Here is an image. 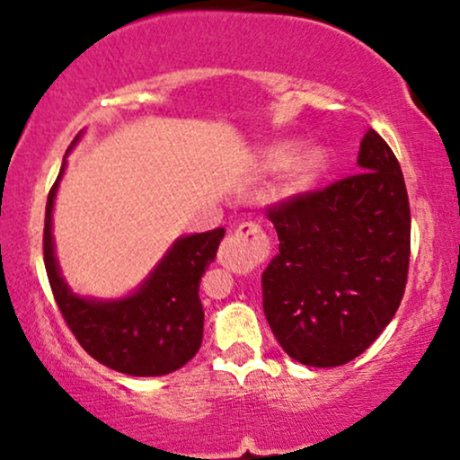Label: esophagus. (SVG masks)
Instances as JSON below:
<instances>
[{
  "label": "esophagus",
  "mask_w": 460,
  "mask_h": 460,
  "mask_svg": "<svg viewBox=\"0 0 460 460\" xmlns=\"http://www.w3.org/2000/svg\"><path fill=\"white\" fill-rule=\"evenodd\" d=\"M268 252H270V240L266 231L257 223H242L220 244L218 261L234 272L246 274L266 261Z\"/></svg>",
  "instance_id": "1"
}]
</instances>
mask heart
<instances>
[{
    "label": "heart",
    "mask_w": 460,
    "mask_h": 460,
    "mask_svg": "<svg viewBox=\"0 0 460 460\" xmlns=\"http://www.w3.org/2000/svg\"><path fill=\"white\" fill-rule=\"evenodd\" d=\"M289 162H292V149L289 146H279V149L268 153L266 168L268 171H281ZM324 151L320 149H305L303 153H298L296 160L292 164V172H289V179H292L294 186L303 188L314 181L318 177V172L324 168Z\"/></svg>",
    "instance_id": "heart-1"
}]
</instances>
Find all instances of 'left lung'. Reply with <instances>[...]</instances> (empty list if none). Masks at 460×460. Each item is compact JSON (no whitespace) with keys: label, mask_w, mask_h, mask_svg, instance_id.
<instances>
[{"label":"left lung","mask_w":460,"mask_h":460,"mask_svg":"<svg viewBox=\"0 0 460 460\" xmlns=\"http://www.w3.org/2000/svg\"><path fill=\"white\" fill-rule=\"evenodd\" d=\"M358 172L268 209L279 255L261 274L263 314L294 361L337 367L361 355L404 296L411 209L400 164L374 129Z\"/></svg>","instance_id":"obj_1"}]
</instances>
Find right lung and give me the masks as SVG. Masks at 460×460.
<instances>
[{
  "label": "right lung",
  "instance_id": "obj_1",
  "mask_svg": "<svg viewBox=\"0 0 460 460\" xmlns=\"http://www.w3.org/2000/svg\"><path fill=\"white\" fill-rule=\"evenodd\" d=\"M79 140H73V145ZM60 168L45 209L43 252L51 292L79 346L105 367L129 376H164L183 367L203 341L199 283L214 261L225 229L183 235L129 296L84 298L71 292L58 266L51 235L54 199L65 175Z\"/></svg>",
  "mask_w": 460,
  "mask_h": 460
}]
</instances>
